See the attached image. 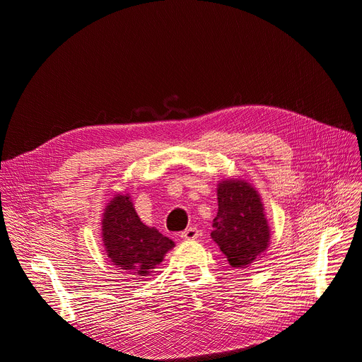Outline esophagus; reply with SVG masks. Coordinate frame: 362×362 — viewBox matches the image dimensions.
<instances>
[{
  "mask_svg": "<svg viewBox=\"0 0 362 362\" xmlns=\"http://www.w3.org/2000/svg\"><path fill=\"white\" fill-rule=\"evenodd\" d=\"M198 237H199V231H198V228H196V226H190V228L185 229V231L181 233L182 240H196Z\"/></svg>",
  "mask_w": 362,
  "mask_h": 362,
  "instance_id": "esophagus-1",
  "label": "esophagus"
}]
</instances>
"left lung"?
<instances>
[{
    "mask_svg": "<svg viewBox=\"0 0 362 362\" xmlns=\"http://www.w3.org/2000/svg\"><path fill=\"white\" fill-rule=\"evenodd\" d=\"M217 202L211 238L229 264L245 269L269 247L270 229L261 196L245 180L231 178L217 184Z\"/></svg>",
    "mask_w": 362,
    "mask_h": 362,
    "instance_id": "8db88e82",
    "label": "left lung"
}]
</instances>
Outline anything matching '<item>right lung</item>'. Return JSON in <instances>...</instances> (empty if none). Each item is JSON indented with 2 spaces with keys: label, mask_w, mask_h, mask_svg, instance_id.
Segmentation results:
<instances>
[{
  "label": "right lung",
  "mask_w": 362,
  "mask_h": 362,
  "mask_svg": "<svg viewBox=\"0 0 362 362\" xmlns=\"http://www.w3.org/2000/svg\"><path fill=\"white\" fill-rule=\"evenodd\" d=\"M103 216L105 254L124 273L148 276L175 246L170 238L140 221L128 193L116 194Z\"/></svg>",
  "instance_id": "1"
}]
</instances>
